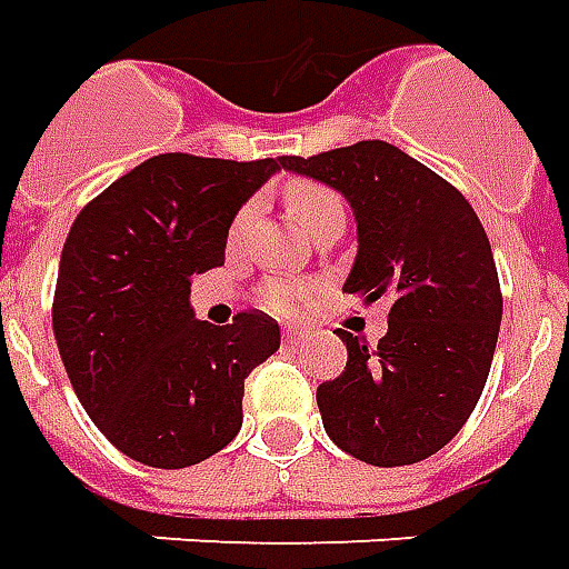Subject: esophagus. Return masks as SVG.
I'll list each match as a JSON object with an SVG mask.
<instances>
[{
  "label": "esophagus",
  "instance_id": "obj_1",
  "mask_svg": "<svg viewBox=\"0 0 569 569\" xmlns=\"http://www.w3.org/2000/svg\"><path fill=\"white\" fill-rule=\"evenodd\" d=\"M283 339L286 346H299L301 339H305V333H301V330H283Z\"/></svg>",
  "mask_w": 569,
  "mask_h": 569
}]
</instances>
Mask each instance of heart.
<instances>
[{
	"label": "heart",
	"mask_w": 569,
	"mask_h": 569,
	"mask_svg": "<svg viewBox=\"0 0 569 569\" xmlns=\"http://www.w3.org/2000/svg\"><path fill=\"white\" fill-rule=\"evenodd\" d=\"M283 199L286 208H289V214L292 220L299 223L301 230H308V223L317 218V214H323L327 208H333L339 204L336 199V192H330L327 187H320L315 180H289L283 189ZM246 223H249V208H242L239 214L230 223V242H236L242 230H246ZM308 296V289L305 286H292L283 283V280H277V283L264 286V292H261V301L268 305L273 315H292L296 311V305Z\"/></svg>",
	"instance_id": "1"
}]
</instances>
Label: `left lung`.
Returning a JSON list of instances; mask_svg holds the SVG:
<instances>
[{"mask_svg": "<svg viewBox=\"0 0 569 569\" xmlns=\"http://www.w3.org/2000/svg\"><path fill=\"white\" fill-rule=\"evenodd\" d=\"M349 199L358 258L342 292L389 299L377 349L339 330L346 370L317 386L323 430L373 467L417 463L473 415L501 327V286L477 211L439 173L382 139L280 158Z\"/></svg>", "mask_w": 569, "mask_h": 569, "instance_id": "1", "label": "left lung"}]
</instances>
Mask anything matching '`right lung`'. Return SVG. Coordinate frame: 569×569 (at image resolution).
I'll list each match as a JSON object with an SVG mask.
<instances>
[{"mask_svg":"<svg viewBox=\"0 0 569 569\" xmlns=\"http://www.w3.org/2000/svg\"><path fill=\"white\" fill-rule=\"evenodd\" d=\"M277 171L280 158L154 154L73 220L52 330L83 411L127 458L180 470L242 427L246 377L280 349V327L264 311L199 320L189 286L223 264L236 211Z\"/></svg>","mask_w":569,"mask_h":569,"instance_id":"1","label":"right lung"}]
</instances>
